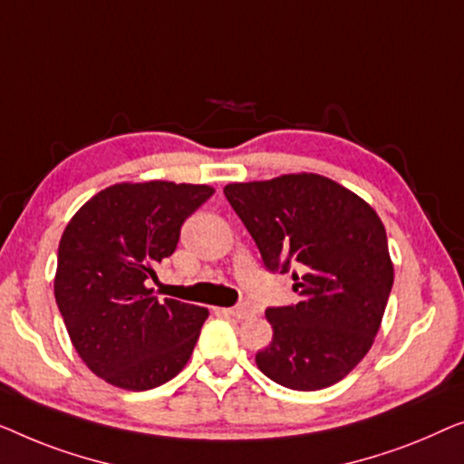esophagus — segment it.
Wrapping results in <instances>:
<instances>
[{"label":"esophagus","instance_id":"esophagus-1","mask_svg":"<svg viewBox=\"0 0 464 464\" xmlns=\"http://www.w3.org/2000/svg\"><path fill=\"white\" fill-rule=\"evenodd\" d=\"M227 315H231L235 319H247L252 317V309H247V306L239 304V306H231V309H225Z\"/></svg>","mask_w":464,"mask_h":464}]
</instances>
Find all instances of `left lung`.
Listing matches in <instances>:
<instances>
[{
	"instance_id": "obj_1",
	"label": "left lung",
	"mask_w": 464,
	"mask_h": 464,
	"mask_svg": "<svg viewBox=\"0 0 464 464\" xmlns=\"http://www.w3.org/2000/svg\"><path fill=\"white\" fill-rule=\"evenodd\" d=\"M225 195L266 269L300 271L298 303L265 313L273 341L256 353L258 370L295 391L343 381L374 344L393 285L382 220L360 195L313 172L231 182Z\"/></svg>"
}]
</instances>
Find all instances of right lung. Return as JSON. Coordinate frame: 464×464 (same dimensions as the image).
<instances>
[{"mask_svg":"<svg viewBox=\"0 0 464 464\" xmlns=\"http://www.w3.org/2000/svg\"><path fill=\"white\" fill-rule=\"evenodd\" d=\"M210 185L117 182L90 198L58 244L54 296L82 362L113 387L147 391L185 368L206 306L166 298L147 279L176 250Z\"/></svg>","mask_w":464,"mask_h":464,"instance_id":"1","label":"right lung"}]
</instances>
